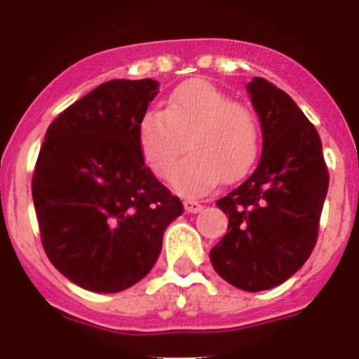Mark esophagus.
Wrapping results in <instances>:
<instances>
[{
  "label": "esophagus",
  "mask_w": 359,
  "mask_h": 359,
  "mask_svg": "<svg viewBox=\"0 0 359 359\" xmlns=\"http://www.w3.org/2000/svg\"><path fill=\"white\" fill-rule=\"evenodd\" d=\"M184 208H186L187 213H198V212H201L203 205L196 200H186L184 201Z\"/></svg>",
  "instance_id": "obj_1"
}]
</instances>
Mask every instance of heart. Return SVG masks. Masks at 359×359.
I'll use <instances>...</instances> for the list:
<instances>
[{
    "instance_id": "1",
    "label": "heart",
    "mask_w": 359,
    "mask_h": 359,
    "mask_svg": "<svg viewBox=\"0 0 359 359\" xmlns=\"http://www.w3.org/2000/svg\"><path fill=\"white\" fill-rule=\"evenodd\" d=\"M144 161L159 179L175 172L187 139L189 156L173 177V187L198 196L224 180L243 177L260 147L259 119L205 79H189L168 95L165 109H149L137 126Z\"/></svg>"
}]
</instances>
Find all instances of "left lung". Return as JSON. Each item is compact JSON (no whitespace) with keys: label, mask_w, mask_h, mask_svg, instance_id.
<instances>
[{"label":"left lung","mask_w":359,"mask_h":359,"mask_svg":"<svg viewBox=\"0 0 359 359\" xmlns=\"http://www.w3.org/2000/svg\"><path fill=\"white\" fill-rule=\"evenodd\" d=\"M262 126V156L217 206L227 233L210 250L213 269L247 292L293 276L313 252L328 191L321 139L290 95L264 78L247 86Z\"/></svg>","instance_id":"1"}]
</instances>
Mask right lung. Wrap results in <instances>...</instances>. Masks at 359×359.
Here are the masks:
<instances>
[{
	"label": "right lung",
	"instance_id": "add662e5",
	"mask_svg": "<svg viewBox=\"0 0 359 359\" xmlns=\"http://www.w3.org/2000/svg\"><path fill=\"white\" fill-rule=\"evenodd\" d=\"M154 79H112L48 126L32 175V201L50 262L90 292L142 280L182 203L144 163L139 119L158 95Z\"/></svg>",
	"mask_w": 359,
	"mask_h": 359
}]
</instances>
